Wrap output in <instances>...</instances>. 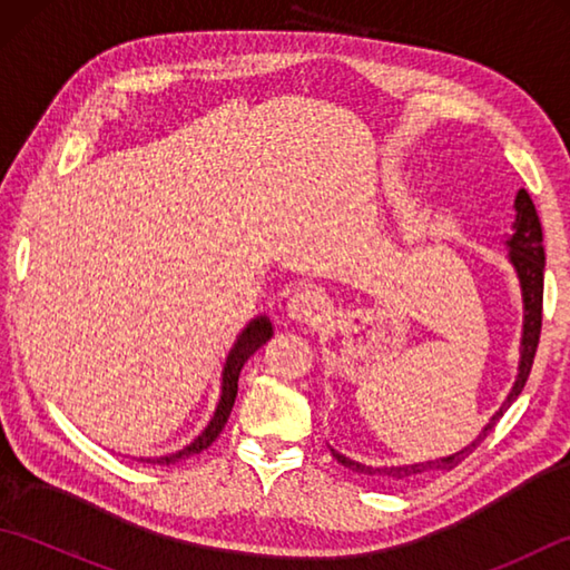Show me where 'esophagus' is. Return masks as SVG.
Instances as JSON below:
<instances>
[{
	"instance_id": "1",
	"label": "esophagus",
	"mask_w": 570,
	"mask_h": 570,
	"mask_svg": "<svg viewBox=\"0 0 570 570\" xmlns=\"http://www.w3.org/2000/svg\"><path fill=\"white\" fill-rule=\"evenodd\" d=\"M288 316L298 323H321L328 316V298L316 286L296 288L288 298Z\"/></svg>"
}]
</instances>
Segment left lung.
I'll return each mask as SVG.
<instances>
[{
	"instance_id": "1",
	"label": "left lung",
	"mask_w": 570,
	"mask_h": 570,
	"mask_svg": "<svg viewBox=\"0 0 570 570\" xmlns=\"http://www.w3.org/2000/svg\"><path fill=\"white\" fill-rule=\"evenodd\" d=\"M514 233L507 239V247H510V262L517 272L519 286H522V301H524V331H522V355H519V374L514 380L512 392L507 394L504 404L500 406L498 414L490 419V423L475 441L465 445L463 451H458L448 458H435L426 460V463H414V465H392V468H372V465H362L355 463V460L345 458L343 453L333 451V458L337 463H343L345 468L362 472V475H382V478H392V480H404V478H414L419 472L426 470H453L458 463L475 451L480 441H485V435L494 429V423L502 419L507 409L512 406L514 399L522 394L524 384L529 380L531 365H534V355L539 347V335H541V306H543V264H547V257H543V235H541V223L534 203H531L529 193L522 188L514 198Z\"/></svg>"
}]
</instances>
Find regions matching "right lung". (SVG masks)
I'll return each mask as SVG.
<instances>
[{
  "instance_id": "right-lung-1",
  "label": "right lung",
  "mask_w": 570,
  "mask_h": 570,
  "mask_svg": "<svg viewBox=\"0 0 570 570\" xmlns=\"http://www.w3.org/2000/svg\"><path fill=\"white\" fill-rule=\"evenodd\" d=\"M269 337H272V323H269V318L257 316L254 321H249L247 328L237 335V343L233 345V350H229V355L225 360L220 402H217L215 414H213L208 426H205V431L198 435L196 441L188 443L184 451L159 455V458H139L141 463H147V465H174V463H178V460H186L190 455L205 451V448H208L217 439V435H220V431L225 429V423H227L229 411H233L242 365H245L247 357L254 353V350H259L266 341H269Z\"/></svg>"
}]
</instances>
